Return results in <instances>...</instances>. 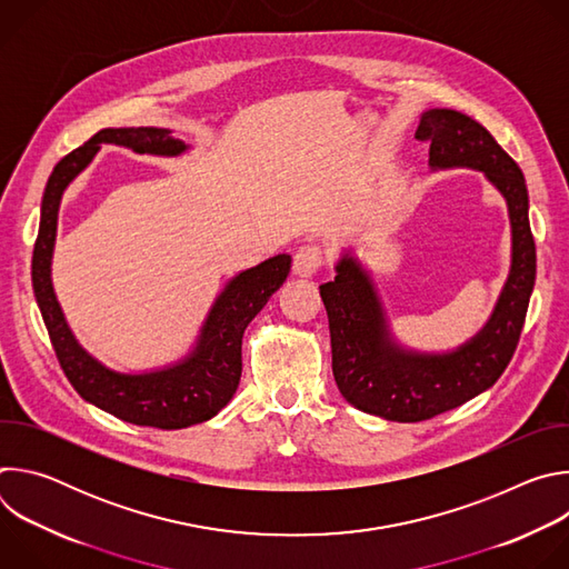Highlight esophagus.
I'll use <instances>...</instances> for the list:
<instances>
[{
	"instance_id": "34e87169",
	"label": "esophagus",
	"mask_w": 569,
	"mask_h": 569,
	"mask_svg": "<svg viewBox=\"0 0 569 569\" xmlns=\"http://www.w3.org/2000/svg\"><path fill=\"white\" fill-rule=\"evenodd\" d=\"M323 266V252L317 246H303L295 254V274L297 277H312Z\"/></svg>"
}]
</instances>
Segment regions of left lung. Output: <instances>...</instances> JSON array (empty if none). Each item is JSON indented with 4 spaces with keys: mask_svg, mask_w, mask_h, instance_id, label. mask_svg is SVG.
Here are the masks:
<instances>
[{
    "mask_svg": "<svg viewBox=\"0 0 569 569\" xmlns=\"http://www.w3.org/2000/svg\"><path fill=\"white\" fill-rule=\"evenodd\" d=\"M417 139L430 143L432 171L475 169L502 193L511 220V270L491 319L448 353H421L393 340L376 283L351 250L338 261L336 279L319 286L340 393L353 408L398 423L432 419L496 385L518 347L536 281L525 176L493 134L457 110L435 108L423 112Z\"/></svg>",
    "mask_w": 569,
    "mask_h": 569,
    "instance_id": "left-lung-1",
    "label": "left lung"
}]
</instances>
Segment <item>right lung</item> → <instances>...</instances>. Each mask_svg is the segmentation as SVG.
<instances>
[{
	"mask_svg": "<svg viewBox=\"0 0 569 569\" xmlns=\"http://www.w3.org/2000/svg\"><path fill=\"white\" fill-rule=\"evenodd\" d=\"M101 143H117L139 154L161 157H176L189 148L184 141L171 137L167 128H106L56 164L42 196L40 229L31 263L36 301L56 358L80 396L121 421L159 430H182L209 421L236 393L242 371V333L272 292L283 286L292 259L277 254L257 268L236 274L216 297L193 351L180 362L146 373H121L106 367L73 338L51 283V257L62 193L80 171L88 169Z\"/></svg>",
	"mask_w": 569,
	"mask_h": 569,
	"instance_id": "obj_1",
	"label": "right lung"
}]
</instances>
